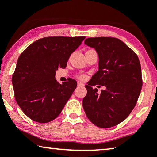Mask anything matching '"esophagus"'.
I'll list each match as a JSON object with an SVG mask.
<instances>
[{
	"label": "esophagus",
	"instance_id": "34e87169",
	"mask_svg": "<svg viewBox=\"0 0 157 157\" xmlns=\"http://www.w3.org/2000/svg\"><path fill=\"white\" fill-rule=\"evenodd\" d=\"M78 86L83 87V86H84V84H83V83H81V82H78Z\"/></svg>",
	"mask_w": 157,
	"mask_h": 157
}]
</instances>
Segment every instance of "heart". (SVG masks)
I'll return each instance as SVG.
<instances>
[{
  "label": "heart",
  "instance_id": "heart-1",
  "mask_svg": "<svg viewBox=\"0 0 157 157\" xmlns=\"http://www.w3.org/2000/svg\"><path fill=\"white\" fill-rule=\"evenodd\" d=\"M85 77H86V76H84V75H82V76H80V78H81V79H84V78H85Z\"/></svg>",
  "mask_w": 157,
  "mask_h": 157
}]
</instances>
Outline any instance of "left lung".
<instances>
[{"label":"left lung","instance_id":"8db88e82","mask_svg":"<svg viewBox=\"0 0 157 157\" xmlns=\"http://www.w3.org/2000/svg\"><path fill=\"white\" fill-rule=\"evenodd\" d=\"M84 44L98 53V71L88 85L83 107L88 119L100 128H110L125 120L136 106L142 87L137 55L121 40L89 38ZM105 85L101 94L92 86Z\"/></svg>","mask_w":157,"mask_h":157}]
</instances>
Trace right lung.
Returning <instances> with one entry per match:
<instances>
[{"mask_svg": "<svg viewBox=\"0 0 157 157\" xmlns=\"http://www.w3.org/2000/svg\"><path fill=\"white\" fill-rule=\"evenodd\" d=\"M85 38L45 37L21 53L12 83L17 104L31 120L48 123L61 113L77 82L70 78L60 84L55 78L56 71L66 67L71 54Z\"/></svg>", "mask_w": 157, "mask_h": 157, "instance_id": "add662e5", "label": "right lung"}]
</instances>
